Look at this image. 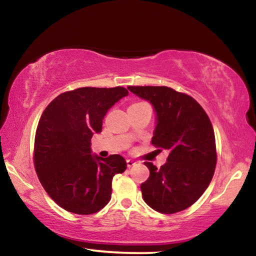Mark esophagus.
Wrapping results in <instances>:
<instances>
[{
	"mask_svg": "<svg viewBox=\"0 0 256 256\" xmlns=\"http://www.w3.org/2000/svg\"><path fill=\"white\" fill-rule=\"evenodd\" d=\"M136 164V162H134V160H132V159H126V164H128V168L134 166V164Z\"/></svg>",
	"mask_w": 256,
	"mask_h": 256,
	"instance_id": "34e87169",
	"label": "esophagus"
}]
</instances>
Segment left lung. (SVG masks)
Masks as SVG:
<instances>
[{
  "label": "left lung",
  "mask_w": 256,
  "mask_h": 256,
  "mask_svg": "<svg viewBox=\"0 0 256 256\" xmlns=\"http://www.w3.org/2000/svg\"><path fill=\"white\" fill-rule=\"evenodd\" d=\"M128 89L154 107L151 144L170 151L160 168L144 162L150 176L141 184L142 198L162 214L188 209L204 193L214 174L216 140L210 120L196 99L168 86Z\"/></svg>",
  "instance_id": "obj_1"
}]
</instances>
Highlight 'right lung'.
I'll list each match as a JSON object with an SVG mask.
<instances>
[{
	"instance_id": "obj_1",
	"label": "right lung",
	"mask_w": 256,
	"mask_h": 256,
	"mask_svg": "<svg viewBox=\"0 0 256 256\" xmlns=\"http://www.w3.org/2000/svg\"><path fill=\"white\" fill-rule=\"evenodd\" d=\"M123 86H84L60 94L42 112L34 138V168L47 194L64 210L92 214L112 198V180L126 170L120 154H92V138L120 99Z\"/></svg>"
}]
</instances>
